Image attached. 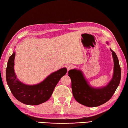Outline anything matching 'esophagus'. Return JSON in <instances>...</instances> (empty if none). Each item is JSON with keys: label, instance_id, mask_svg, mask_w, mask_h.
I'll list each match as a JSON object with an SVG mask.
<instances>
[{"label": "esophagus", "instance_id": "obj_1", "mask_svg": "<svg viewBox=\"0 0 128 128\" xmlns=\"http://www.w3.org/2000/svg\"><path fill=\"white\" fill-rule=\"evenodd\" d=\"M74 68V66H73V65H72V64H69L66 66V68H67V69H68V70H70V69H72Z\"/></svg>", "mask_w": 128, "mask_h": 128}]
</instances>
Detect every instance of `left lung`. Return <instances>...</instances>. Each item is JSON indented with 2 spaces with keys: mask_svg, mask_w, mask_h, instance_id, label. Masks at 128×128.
Masks as SVG:
<instances>
[{
  "mask_svg": "<svg viewBox=\"0 0 128 128\" xmlns=\"http://www.w3.org/2000/svg\"><path fill=\"white\" fill-rule=\"evenodd\" d=\"M114 62V73L111 81L102 88H93L88 85L80 70L68 72L72 82L73 96L79 103L87 107H97L107 102L113 96L120 84L121 68L116 53L111 49Z\"/></svg>",
  "mask_w": 128,
  "mask_h": 128,
  "instance_id": "8db88e82",
  "label": "left lung"
}]
</instances>
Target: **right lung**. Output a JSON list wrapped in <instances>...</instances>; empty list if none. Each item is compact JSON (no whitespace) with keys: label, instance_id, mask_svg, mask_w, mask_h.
Here are the masks:
<instances>
[{"label":"right lung","instance_id":"right-lung-1","mask_svg":"<svg viewBox=\"0 0 128 128\" xmlns=\"http://www.w3.org/2000/svg\"><path fill=\"white\" fill-rule=\"evenodd\" d=\"M14 57L15 53L14 52L9 58L6 68L7 84L14 98L28 105H38L48 100L58 82L66 73V68H62L51 73L37 85H27L19 81L15 75Z\"/></svg>","mask_w":128,"mask_h":128}]
</instances>
